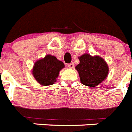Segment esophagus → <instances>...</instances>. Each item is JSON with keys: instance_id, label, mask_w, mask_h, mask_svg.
<instances>
[{"instance_id": "34e87169", "label": "esophagus", "mask_w": 132, "mask_h": 132, "mask_svg": "<svg viewBox=\"0 0 132 132\" xmlns=\"http://www.w3.org/2000/svg\"><path fill=\"white\" fill-rule=\"evenodd\" d=\"M73 63H69V64H68L67 65V67H69V68H70V69H73Z\"/></svg>"}]
</instances>
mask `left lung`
Returning <instances> with one entry per match:
<instances>
[{
    "mask_svg": "<svg viewBox=\"0 0 132 132\" xmlns=\"http://www.w3.org/2000/svg\"><path fill=\"white\" fill-rule=\"evenodd\" d=\"M78 59L80 63L75 68L78 72L82 84L89 87H95L106 80L109 67L103 58L85 53Z\"/></svg>",
    "mask_w": 132,
    "mask_h": 132,
    "instance_id": "left-lung-1",
    "label": "left lung"
}]
</instances>
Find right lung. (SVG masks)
Here are the masks:
<instances>
[{
	"label": "right lung",
	"mask_w": 132,
	"mask_h": 132,
	"mask_svg": "<svg viewBox=\"0 0 132 132\" xmlns=\"http://www.w3.org/2000/svg\"><path fill=\"white\" fill-rule=\"evenodd\" d=\"M65 67L64 63L51 54H47L35 63L32 73L35 80L43 86H49L56 82L61 69Z\"/></svg>",
	"instance_id": "obj_1"
}]
</instances>
